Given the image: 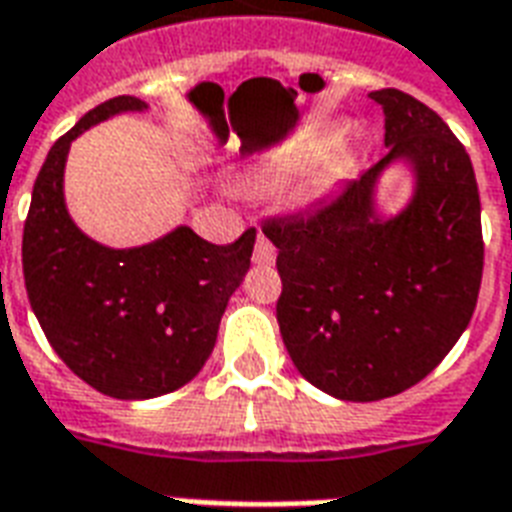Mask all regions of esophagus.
Here are the masks:
<instances>
[{
  "label": "esophagus",
  "instance_id": "obj_1",
  "mask_svg": "<svg viewBox=\"0 0 512 512\" xmlns=\"http://www.w3.org/2000/svg\"><path fill=\"white\" fill-rule=\"evenodd\" d=\"M275 256H278L275 245H272L264 234H259V237H256V245H253V261L261 264V267H270L272 261H275Z\"/></svg>",
  "mask_w": 512,
  "mask_h": 512
}]
</instances>
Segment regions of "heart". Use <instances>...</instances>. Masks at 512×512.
<instances>
[{"instance_id": "b5f03b06", "label": "heart", "mask_w": 512, "mask_h": 512, "mask_svg": "<svg viewBox=\"0 0 512 512\" xmlns=\"http://www.w3.org/2000/svg\"><path fill=\"white\" fill-rule=\"evenodd\" d=\"M351 164L353 153L343 145H334V132L315 129L256 164V169L242 178V188L256 197H270V194L286 191L302 177L297 194L299 199L310 202V199L326 197L351 169Z\"/></svg>"}]
</instances>
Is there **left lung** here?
I'll use <instances>...</instances> for the list:
<instances>
[{
	"mask_svg": "<svg viewBox=\"0 0 512 512\" xmlns=\"http://www.w3.org/2000/svg\"><path fill=\"white\" fill-rule=\"evenodd\" d=\"M383 159L318 210L264 221L278 248V324L302 378L348 402L416 386L448 356L478 305L480 197L472 161L432 107L380 88ZM402 160L414 197L397 216L374 205Z\"/></svg>",
	"mask_w": 512,
	"mask_h": 512,
	"instance_id": "1",
	"label": "left lung"
}]
</instances>
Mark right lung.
I'll use <instances>...</instances> for the list:
<instances>
[{
    "instance_id": "right-lung-1",
    "label": "right lung",
    "mask_w": 512,
    "mask_h": 512,
    "mask_svg": "<svg viewBox=\"0 0 512 512\" xmlns=\"http://www.w3.org/2000/svg\"><path fill=\"white\" fill-rule=\"evenodd\" d=\"M142 110L137 96H115L53 142L23 226V283L42 332L69 370L115 399L161 397L197 378L256 242V229L213 245L178 226L140 248H107L80 232L64 202L69 145Z\"/></svg>"
}]
</instances>
